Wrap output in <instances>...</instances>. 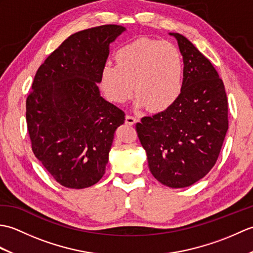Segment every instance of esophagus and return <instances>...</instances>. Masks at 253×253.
<instances>
[{
    "label": "esophagus",
    "mask_w": 253,
    "mask_h": 253,
    "mask_svg": "<svg viewBox=\"0 0 253 253\" xmlns=\"http://www.w3.org/2000/svg\"><path fill=\"white\" fill-rule=\"evenodd\" d=\"M139 121V118L137 116H132V115H126V124L127 125H133Z\"/></svg>",
    "instance_id": "obj_1"
}]
</instances>
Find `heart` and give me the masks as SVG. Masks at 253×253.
<instances>
[{"instance_id": "1", "label": "heart", "mask_w": 253, "mask_h": 253, "mask_svg": "<svg viewBox=\"0 0 253 253\" xmlns=\"http://www.w3.org/2000/svg\"><path fill=\"white\" fill-rule=\"evenodd\" d=\"M116 65L106 63L101 72V88L114 103H124L133 91L137 105L153 111L169 109L184 88V60L169 43L139 38L115 53Z\"/></svg>"}]
</instances>
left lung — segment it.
<instances>
[{
	"label": "left lung",
	"mask_w": 253,
	"mask_h": 253,
	"mask_svg": "<svg viewBox=\"0 0 253 253\" xmlns=\"http://www.w3.org/2000/svg\"><path fill=\"white\" fill-rule=\"evenodd\" d=\"M184 88L175 103L136 124L150 171L161 184L185 188L203 178L216 163L228 129V103L216 69L182 35Z\"/></svg>",
	"instance_id": "1"
}]
</instances>
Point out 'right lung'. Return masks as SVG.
<instances>
[{
	"label": "right lung",
	"instance_id": "obj_1",
	"mask_svg": "<svg viewBox=\"0 0 253 253\" xmlns=\"http://www.w3.org/2000/svg\"><path fill=\"white\" fill-rule=\"evenodd\" d=\"M126 30L117 25L68 37L39 67L26 101L31 148L58 184L83 189L105 173L125 113L102 98L98 84L110 44Z\"/></svg>",
	"mask_w": 253,
	"mask_h": 253
}]
</instances>
